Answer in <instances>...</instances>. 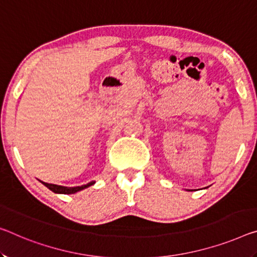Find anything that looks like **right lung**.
Wrapping results in <instances>:
<instances>
[{"mask_svg":"<svg viewBox=\"0 0 257 257\" xmlns=\"http://www.w3.org/2000/svg\"><path fill=\"white\" fill-rule=\"evenodd\" d=\"M40 182L42 183L44 186H47L49 190H51L52 192L58 193V194H74L76 192H79V191H81V190L87 189V187L91 186L96 183L95 181H91V182L87 183V184L81 185V186H63V185H57V184H49V183L42 182V181H40Z\"/></svg>","mask_w":257,"mask_h":257,"instance_id":"right-lung-1","label":"right lung"}]
</instances>
